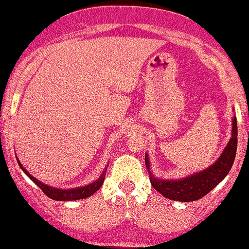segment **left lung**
Returning <instances> with one entry per match:
<instances>
[{
    "mask_svg": "<svg viewBox=\"0 0 249 249\" xmlns=\"http://www.w3.org/2000/svg\"><path fill=\"white\" fill-rule=\"evenodd\" d=\"M236 150H237V121L236 116H233L231 138L228 145L218 160L203 171L196 172L180 179H160L155 177L150 169L147 154H145V164L152 186L160 194H162V196L173 201L191 202V201L200 200L207 195L209 191L213 190L228 176L235 161Z\"/></svg>",
    "mask_w": 249,
    "mask_h": 249,
    "instance_id": "left-lung-1",
    "label": "left lung"
}]
</instances>
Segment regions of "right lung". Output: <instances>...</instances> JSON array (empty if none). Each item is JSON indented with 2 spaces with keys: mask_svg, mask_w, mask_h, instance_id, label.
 <instances>
[{
  "mask_svg": "<svg viewBox=\"0 0 249 249\" xmlns=\"http://www.w3.org/2000/svg\"><path fill=\"white\" fill-rule=\"evenodd\" d=\"M17 161H18L19 166H20V168L23 169L24 173H25L26 176H28L29 178H30L31 180H33L34 183H35L36 185H37L38 188H40L41 190L48 196L49 198H52V200L54 201H75V200H82V198L89 197V196H92L93 194L97 193V191L100 189V186L103 185L105 179V174H107V169L105 168L104 171L102 172L99 178H98L97 180L93 181V183L88 184V185L80 186V188H73V189H58V188H53V186L47 185V184H43L42 181L38 180V179H36L35 177L31 176V174L24 168V166L20 163V161H19L18 159H17Z\"/></svg>",
  "mask_w": 249,
  "mask_h": 249,
  "instance_id": "right-lung-1",
  "label": "right lung"
}]
</instances>
